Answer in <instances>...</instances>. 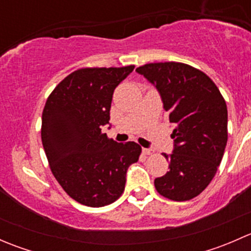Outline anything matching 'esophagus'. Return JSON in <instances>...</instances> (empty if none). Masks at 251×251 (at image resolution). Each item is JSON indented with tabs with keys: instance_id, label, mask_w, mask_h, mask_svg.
<instances>
[{
	"instance_id": "esophagus-1",
	"label": "esophagus",
	"mask_w": 251,
	"mask_h": 251,
	"mask_svg": "<svg viewBox=\"0 0 251 251\" xmlns=\"http://www.w3.org/2000/svg\"><path fill=\"white\" fill-rule=\"evenodd\" d=\"M142 153L146 154V155H149V154L153 153V151H151V149H149V148H143V149H142Z\"/></svg>"
}]
</instances>
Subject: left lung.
<instances>
[{"instance_id":"1","label":"left lung","mask_w":251,"mask_h":251,"mask_svg":"<svg viewBox=\"0 0 251 251\" xmlns=\"http://www.w3.org/2000/svg\"><path fill=\"white\" fill-rule=\"evenodd\" d=\"M159 92L175 126L169 171L154 179L165 198L184 201L211 182L227 144V105L206 74L183 63H151L136 69Z\"/></svg>"}]
</instances>
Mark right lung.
Listing matches in <instances>:
<instances>
[{
	"instance_id": "right-lung-1",
	"label": "right lung",
	"mask_w": 251,
	"mask_h": 251,
	"mask_svg": "<svg viewBox=\"0 0 251 251\" xmlns=\"http://www.w3.org/2000/svg\"><path fill=\"white\" fill-rule=\"evenodd\" d=\"M133 69H78L58 83L42 111L41 138L50 170L80 204L114 203L125 189L128 166L140 158L137 143H118L102 132L110 120L114 90Z\"/></svg>"
}]
</instances>
